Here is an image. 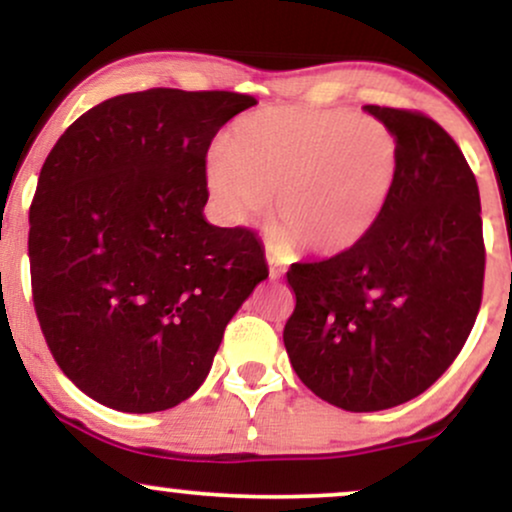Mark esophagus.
Segmentation results:
<instances>
[{"mask_svg": "<svg viewBox=\"0 0 512 512\" xmlns=\"http://www.w3.org/2000/svg\"><path fill=\"white\" fill-rule=\"evenodd\" d=\"M267 262H269V276H272V279H281V276H284V267H281L279 255H276L272 243L267 245Z\"/></svg>", "mask_w": 512, "mask_h": 512, "instance_id": "esophagus-1", "label": "esophagus"}]
</instances>
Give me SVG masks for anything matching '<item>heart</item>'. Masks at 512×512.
Masks as SVG:
<instances>
[{"mask_svg":"<svg viewBox=\"0 0 512 512\" xmlns=\"http://www.w3.org/2000/svg\"><path fill=\"white\" fill-rule=\"evenodd\" d=\"M399 175L387 122L337 108H262L238 117L204 163L211 202L231 219L272 199L276 248L339 255L378 226Z\"/></svg>","mask_w":512,"mask_h":512,"instance_id":"obj_1","label":"heart"}]
</instances>
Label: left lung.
Instances as JSON below:
<instances>
[{"label":"left lung","instance_id":"1","mask_svg":"<svg viewBox=\"0 0 512 512\" xmlns=\"http://www.w3.org/2000/svg\"><path fill=\"white\" fill-rule=\"evenodd\" d=\"M399 139V175L361 243L296 262L286 354L308 390L346 411L397 407L455 361L484 291L479 187L455 139L419 110L366 105Z\"/></svg>","mask_w":512,"mask_h":512}]
</instances>
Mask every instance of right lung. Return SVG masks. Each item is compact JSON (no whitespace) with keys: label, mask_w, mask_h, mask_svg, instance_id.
Wrapping results in <instances>:
<instances>
[{"label":"right lung","mask_w":512,"mask_h":512,"mask_svg":"<svg viewBox=\"0 0 512 512\" xmlns=\"http://www.w3.org/2000/svg\"><path fill=\"white\" fill-rule=\"evenodd\" d=\"M257 101L149 88L91 108L57 139L31 204V289L57 366L129 414L185 402L228 320L267 279L250 228L204 221L216 132Z\"/></svg>","instance_id":"1"}]
</instances>
